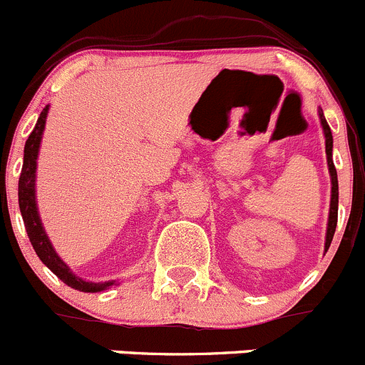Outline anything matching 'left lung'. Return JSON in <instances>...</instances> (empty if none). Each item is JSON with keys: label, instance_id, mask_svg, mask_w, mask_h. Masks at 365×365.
<instances>
[{"label": "left lung", "instance_id": "obj_1", "mask_svg": "<svg viewBox=\"0 0 365 365\" xmlns=\"http://www.w3.org/2000/svg\"><path fill=\"white\" fill-rule=\"evenodd\" d=\"M321 125H323L324 133V145H327V163L328 172H330L331 179V198H330V215H328V227H327V241H324V250H328L334 237L335 227H337V209H339V182H337V170H335L334 160H331V147H334V138H331V131L328 122L324 120L323 110H319Z\"/></svg>", "mask_w": 365, "mask_h": 365}]
</instances>
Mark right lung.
Wrapping results in <instances>:
<instances>
[{
    "mask_svg": "<svg viewBox=\"0 0 365 365\" xmlns=\"http://www.w3.org/2000/svg\"><path fill=\"white\" fill-rule=\"evenodd\" d=\"M49 106L42 110L41 117H38L35 129L31 135L28 136L26 145H24V163L23 170H21L19 178V207L21 215H23L24 227H26L28 237H30L34 250L37 252L38 259L55 273L61 282L67 284L72 289L83 291V293H99V291L108 289L115 284V280L110 282H86L81 277L74 275L67 264L60 259L53 248L51 241H49L48 234H46L44 227H42L41 216L37 211V200H35V172H37V158H38V147H41L42 133H44L46 117H48Z\"/></svg>",
    "mask_w": 365,
    "mask_h": 365,
    "instance_id": "add662e5",
    "label": "right lung"
}]
</instances>
